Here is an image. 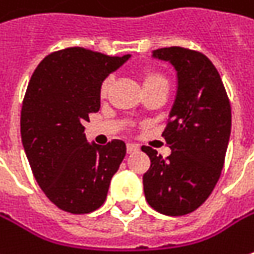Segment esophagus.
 Here are the masks:
<instances>
[{"mask_svg":"<svg viewBox=\"0 0 254 254\" xmlns=\"http://www.w3.org/2000/svg\"><path fill=\"white\" fill-rule=\"evenodd\" d=\"M127 153H133V152H138L139 145H136V143H127Z\"/></svg>","mask_w":254,"mask_h":254,"instance_id":"34e87169","label":"esophagus"}]
</instances>
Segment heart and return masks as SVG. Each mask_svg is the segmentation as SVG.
Returning a JSON list of instances; mask_svg holds the SVG:
<instances>
[{"instance_id": "b5f03b06", "label": "heart", "mask_w": 254, "mask_h": 254, "mask_svg": "<svg viewBox=\"0 0 254 254\" xmlns=\"http://www.w3.org/2000/svg\"><path fill=\"white\" fill-rule=\"evenodd\" d=\"M153 85H166L168 86V82H166L165 76H162L158 72H146L143 75V88L153 86ZM111 86H112V78H105L102 81V83H101L99 95L102 98H105L106 95L109 94V91H111Z\"/></svg>"}]
</instances>
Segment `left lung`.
<instances>
[{
    "instance_id": "obj_1",
    "label": "left lung",
    "mask_w": 254,
    "mask_h": 254,
    "mask_svg": "<svg viewBox=\"0 0 254 254\" xmlns=\"http://www.w3.org/2000/svg\"><path fill=\"white\" fill-rule=\"evenodd\" d=\"M178 75L176 98L162 136L172 153L163 159L149 146L143 175L146 202L168 216L188 215L213 192L220 178L232 127V109L220 75L207 57L181 47L153 51Z\"/></svg>"
}]
</instances>
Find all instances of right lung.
Returning <instances> with one entry per match:
<instances>
[{
    "mask_svg": "<svg viewBox=\"0 0 254 254\" xmlns=\"http://www.w3.org/2000/svg\"><path fill=\"white\" fill-rule=\"evenodd\" d=\"M130 58L81 47L52 52L34 71L21 109V139L39 188L60 209L101 207L127 155L124 140L88 143L83 124L101 108V83Z\"/></svg>",
    "mask_w": 254,
    "mask_h": 254,
    "instance_id": "right-lung-1",
    "label": "right lung"
}]
</instances>
